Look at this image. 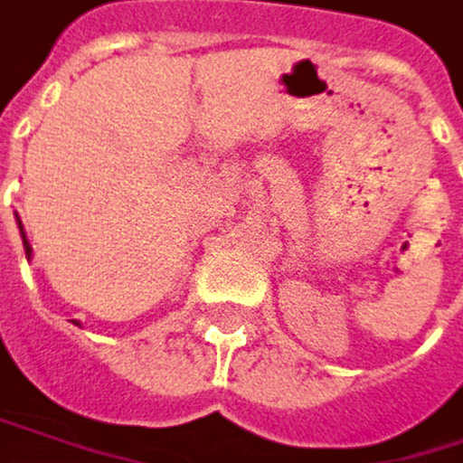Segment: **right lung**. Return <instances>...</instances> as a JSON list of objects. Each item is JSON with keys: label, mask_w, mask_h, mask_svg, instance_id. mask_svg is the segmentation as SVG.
I'll use <instances>...</instances> for the list:
<instances>
[{"label": "right lung", "mask_w": 463, "mask_h": 463, "mask_svg": "<svg viewBox=\"0 0 463 463\" xmlns=\"http://www.w3.org/2000/svg\"><path fill=\"white\" fill-rule=\"evenodd\" d=\"M22 224V222H19ZM22 239H24V230H22ZM24 252H27V258H30V252H33V247L27 244V239H24Z\"/></svg>", "instance_id": "obj_1"}]
</instances>
